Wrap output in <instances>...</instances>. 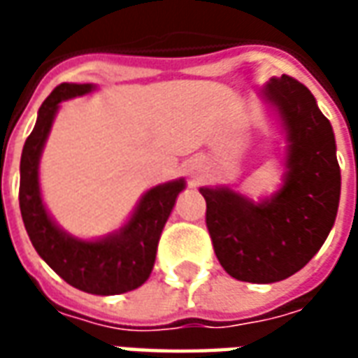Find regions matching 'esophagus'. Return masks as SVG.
Here are the masks:
<instances>
[{
	"mask_svg": "<svg viewBox=\"0 0 358 358\" xmlns=\"http://www.w3.org/2000/svg\"><path fill=\"white\" fill-rule=\"evenodd\" d=\"M186 172H187V176H189V178L195 182V180L199 178V172H201V163H199L197 159L189 161V163L186 164Z\"/></svg>",
	"mask_w": 358,
	"mask_h": 358,
	"instance_id": "obj_1",
	"label": "esophagus"
}]
</instances>
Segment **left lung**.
Here are the masks:
<instances>
[{"instance_id": "obj_1", "label": "left lung", "mask_w": 358, "mask_h": 358, "mask_svg": "<svg viewBox=\"0 0 358 358\" xmlns=\"http://www.w3.org/2000/svg\"><path fill=\"white\" fill-rule=\"evenodd\" d=\"M259 95L284 134L280 189L261 201L228 186L199 192L222 268L241 282L272 284L299 272L322 248L338 215L341 172L330 120L308 88L282 74Z\"/></svg>"}]
</instances>
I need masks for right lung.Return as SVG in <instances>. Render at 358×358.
Segmentation results:
<instances>
[{
	"label": "right lung",
	"instance_id": "right-lung-1",
	"mask_svg": "<svg viewBox=\"0 0 358 358\" xmlns=\"http://www.w3.org/2000/svg\"><path fill=\"white\" fill-rule=\"evenodd\" d=\"M94 90L95 84L65 82L42 103L20 155V215L38 255L66 284L92 295H118L140 287L151 274L161 234L186 180H171L148 189L124 224L103 238L82 240L63 230L42 199L40 159L61 101Z\"/></svg>",
	"mask_w": 358,
	"mask_h": 358
}]
</instances>
